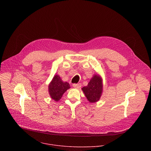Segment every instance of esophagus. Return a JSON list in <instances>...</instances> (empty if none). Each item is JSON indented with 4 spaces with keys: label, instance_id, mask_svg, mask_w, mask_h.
I'll return each instance as SVG.
<instances>
[{
    "label": "esophagus",
    "instance_id": "1",
    "mask_svg": "<svg viewBox=\"0 0 151 151\" xmlns=\"http://www.w3.org/2000/svg\"><path fill=\"white\" fill-rule=\"evenodd\" d=\"M73 87L75 88H79L81 87V83H73Z\"/></svg>",
    "mask_w": 151,
    "mask_h": 151
}]
</instances>
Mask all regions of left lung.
<instances>
[{
  "instance_id": "8db88e82",
  "label": "left lung",
  "mask_w": 151,
  "mask_h": 151,
  "mask_svg": "<svg viewBox=\"0 0 151 151\" xmlns=\"http://www.w3.org/2000/svg\"><path fill=\"white\" fill-rule=\"evenodd\" d=\"M86 97L90 103L97 101L101 95L103 90L102 80L98 75H94L88 85L82 88Z\"/></svg>"
}]
</instances>
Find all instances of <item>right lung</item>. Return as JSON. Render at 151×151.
<instances>
[{
  "label": "right lung",
  "instance_id": "obj_1",
  "mask_svg": "<svg viewBox=\"0 0 151 151\" xmlns=\"http://www.w3.org/2000/svg\"><path fill=\"white\" fill-rule=\"evenodd\" d=\"M49 93L51 97L55 101H58L63 94L70 88L69 83L63 82L58 75H55L49 85Z\"/></svg>",
  "mask_w": 151,
  "mask_h": 151
}]
</instances>
